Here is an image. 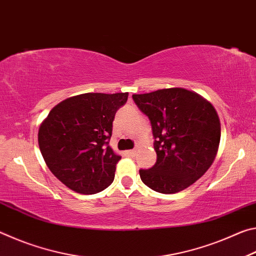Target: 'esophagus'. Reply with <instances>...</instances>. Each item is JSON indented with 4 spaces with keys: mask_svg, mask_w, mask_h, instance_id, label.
<instances>
[{
    "mask_svg": "<svg viewBox=\"0 0 256 256\" xmlns=\"http://www.w3.org/2000/svg\"><path fill=\"white\" fill-rule=\"evenodd\" d=\"M136 149H132V150L126 151V154H128V156H131V157H133V156H136Z\"/></svg>",
    "mask_w": 256,
    "mask_h": 256,
    "instance_id": "1",
    "label": "esophagus"
}]
</instances>
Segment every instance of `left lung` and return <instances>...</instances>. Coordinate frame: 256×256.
Segmentation results:
<instances>
[{
  "mask_svg": "<svg viewBox=\"0 0 256 256\" xmlns=\"http://www.w3.org/2000/svg\"><path fill=\"white\" fill-rule=\"evenodd\" d=\"M150 120L157 162L140 170L141 180L156 192L177 193L204 175L216 156L220 120L214 107L184 88L133 94Z\"/></svg>",
  "mask_w": 256,
  "mask_h": 256,
  "instance_id": "1",
  "label": "left lung"
}]
</instances>
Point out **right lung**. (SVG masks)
I'll list each match as a JSON object with an SVG mask.
<instances>
[{
    "mask_svg": "<svg viewBox=\"0 0 256 256\" xmlns=\"http://www.w3.org/2000/svg\"><path fill=\"white\" fill-rule=\"evenodd\" d=\"M128 92L78 94L58 104L40 124L38 144L47 167L68 188L94 194L114 180L116 154L108 144Z\"/></svg>",
    "mask_w": 256,
    "mask_h": 256,
    "instance_id": "add662e5",
    "label": "right lung"
}]
</instances>
